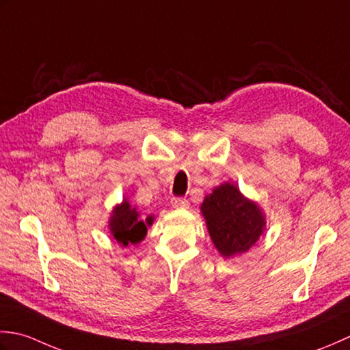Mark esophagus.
Listing matches in <instances>:
<instances>
[{
	"label": "esophagus",
	"instance_id": "34e87169",
	"mask_svg": "<svg viewBox=\"0 0 350 350\" xmlns=\"http://www.w3.org/2000/svg\"><path fill=\"white\" fill-rule=\"evenodd\" d=\"M170 204H172L174 208H189V205H190L185 198H172Z\"/></svg>",
	"mask_w": 350,
	"mask_h": 350
}]
</instances>
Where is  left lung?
Returning a JSON list of instances; mask_svg holds the SVG:
<instances>
[{
    "instance_id": "1",
    "label": "left lung",
    "mask_w": 350,
    "mask_h": 350,
    "mask_svg": "<svg viewBox=\"0 0 350 350\" xmlns=\"http://www.w3.org/2000/svg\"><path fill=\"white\" fill-rule=\"evenodd\" d=\"M213 245L224 258L247 252L266 231V215L258 202L226 181L213 189L201 204Z\"/></svg>"
}]
</instances>
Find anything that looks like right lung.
I'll use <instances>...</instances> for the list:
<instances>
[{
    "label": "right lung",
    "mask_w": 350,
    "mask_h": 350,
    "mask_svg": "<svg viewBox=\"0 0 350 350\" xmlns=\"http://www.w3.org/2000/svg\"><path fill=\"white\" fill-rule=\"evenodd\" d=\"M154 224V216L149 215L146 219L140 217V213L133 206L126 198L113 206L109 217V231L120 247L137 245L145 239L148 228Z\"/></svg>",
    "instance_id": "add662e5"
}]
</instances>
